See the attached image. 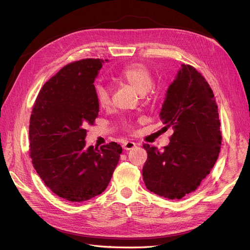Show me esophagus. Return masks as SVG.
<instances>
[{"label": "esophagus", "mask_w": 250, "mask_h": 250, "mask_svg": "<svg viewBox=\"0 0 250 250\" xmlns=\"http://www.w3.org/2000/svg\"><path fill=\"white\" fill-rule=\"evenodd\" d=\"M135 146H137V144L133 143V142H126V143H124L123 148H124L125 150H131V149H133Z\"/></svg>", "instance_id": "esophagus-1"}]
</instances>
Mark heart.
<instances>
[{"instance_id":"obj_1","label":"heart","mask_w":250,"mask_h":250,"mask_svg":"<svg viewBox=\"0 0 250 250\" xmlns=\"http://www.w3.org/2000/svg\"><path fill=\"white\" fill-rule=\"evenodd\" d=\"M115 78L131 85L141 95L146 94L153 83L152 75L148 67L138 62L124 66L116 74ZM96 98L98 105L102 108L107 107L110 104L109 92L104 85L96 86Z\"/></svg>"}]
</instances>
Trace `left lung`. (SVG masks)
<instances>
[{"instance_id": "1", "label": "left lung", "mask_w": 250, "mask_h": 250, "mask_svg": "<svg viewBox=\"0 0 250 250\" xmlns=\"http://www.w3.org/2000/svg\"><path fill=\"white\" fill-rule=\"evenodd\" d=\"M160 118L164 129L171 127L174 133L164 151L143 145L148 153L143 179L154 194L181 199L208 175L222 141L213 90L195 67L181 64L166 92Z\"/></svg>"}]
</instances>
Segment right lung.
<instances>
[{"label":"right lung","instance_id":"obj_1","mask_svg":"<svg viewBox=\"0 0 250 250\" xmlns=\"http://www.w3.org/2000/svg\"><path fill=\"white\" fill-rule=\"evenodd\" d=\"M103 63L88 58L63 66L44 83L30 118L33 167L44 185L67 201H85L105 191L122 153L115 142L100 149L86 147L85 127L99 112L94 82Z\"/></svg>","mask_w":250,"mask_h":250}]
</instances>
